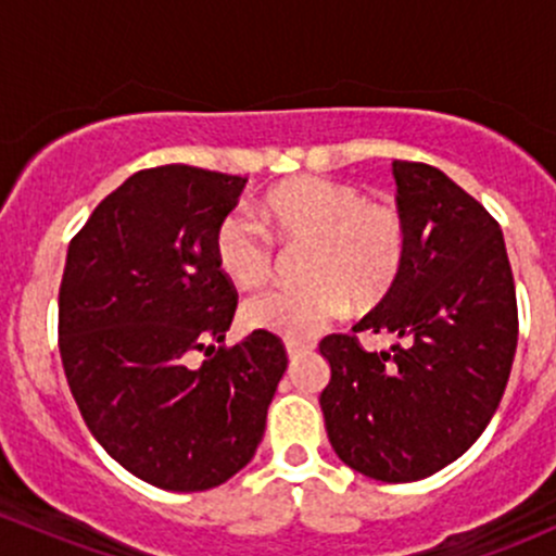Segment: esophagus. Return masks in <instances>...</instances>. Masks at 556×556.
I'll use <instances>...</instances> for the list:
<instances>
[{
	"label": "esophagus",
	"instance_id": "34e87169",
	"mask_svg": "<svg viewBox=\"0 0 556 556\" xmlns=\"http://www.w3.org/2000/svg\"><path fill=\"white\" fill-rule=\"evenodd\" d=\"M285 349H288V356H290V359H298V356H303V354L312 352V343H303V341H288V343H285Z\"/></svg>",
	"mask_w": 556,
	"mask_h": 556
}]
</instances>
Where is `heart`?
I'll list each match as a JSON object with an SVG mask.
<instances>
[{
  "instance_id": "heart-1",
  "label": "heart",
  "mask_w": 556,
  "mask_h": 556,
  "mask_svg": "<svg viewBox=\"0 0 556 556\" xmlns=\"http://www.w3.org/2000/svg\"><path fill=\"white\" fill-rule=\"evenodd\" d=\"M268 237L306 242L295 288L250 298L242 323L250 330L306 341L341 317L349 301L370 308L394 290L407 261V220L400 207L367 200L359 186L298 175L268 189L258 202ZM215 266L242 290L261 288L274 266V250L244 215L229 213L213 231Z\"/></svg>"
}]
</instances>
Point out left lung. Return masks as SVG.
Here are the masks:
<instances>
[{"instance_id":"1","label":"left lung","mask_w":556,"mask_h":556,"mask_svg":"<svg viewBox=\"0 0 556 556\" xmlns=\"http://www.w3.org/2000/svg\"><path fill=\"white\" fill-rule=\"evenodd\" d=\"M410 231L394 290L327 336L325 429L338 458L381 482H416L466 453L490 424L517 352V293L504 233L458 184L424 162L391 165ZM356 331L403 338L365 353Z\"/></svg>"}]
</instances>
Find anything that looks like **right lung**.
Segmentation results:
<instances>
[{
    "label": "right lung",
    "instance_id": "add662e5",
    "mask_svg": "<svg viewBox=\"0 0 556 556\" xmlns=\"http://www.w3.org/2000/svg\"><path fill=\"white\" fill-rule=\"evenodd\" d=\"M244 184L189 165L140 170L68 244L58 293L68 389L111 458L162 490L218 488L248 466L288 370L274 332L220 346L237 290L215 266L213 231Z\"/></svg>",
    "mask_w": 556,
    "mask_h": 556
}]
</instances>
